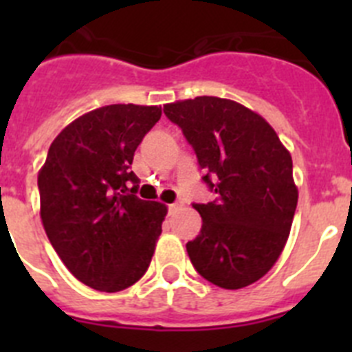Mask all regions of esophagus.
Masks as SVG:
<instances>
[{"instance_id":"esophagus-1","label":"esophagus","mask_w":352,"mask_h":352,"mask_svg":"<svg viewBox=\"0 0 352 352\" xmlns=\"http://www.w3.org/2000/svg\"><path fill=\"white\" fill-rule=\"evenodd\" d=\"M176 210H178V204H176V203L169 204V206H167V211H169V214H173Z\"/></svg>"}]
</instances>
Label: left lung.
Listing matches in <instances>:
<instances>
[{"label": "left lung", "instance_id": "left-lung-1", "mask_svg": "<svg viewBox=\"0 0 352 352\" xmlns=\"http://www.w3.org/2000/svg\"><path fill=\"white\" fill-rule=\"evenodd\" d=\"M194 148L203 182L217 197L194 204L203 219L186 243L194 268L223 289L254 284L272 270L298 204L292 158L275 130L238 102L197 96L164 105Z\"/></svg>", "mask_w": 352, "mask_h": 352}]
</instances>
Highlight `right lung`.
Here are the masks:
<instances>
[{"label": "right lung", "mask_w": 352, "mask_h": 352, "mask_svg": "<svg viewBox=\"0 0 352 352\" xmlns=\"http://www.w3.org/2000/svg\"><path fill=\"white\" fill-rule=\"evenodd\" d=\"M160 116L157 105L95 109L61 130L38 174L49 241L72 275L96 291L130 287L153 257L167 208L135 195L130 167Z\"/></svg>", "instance_id": "add662e5"}]
</instances>
